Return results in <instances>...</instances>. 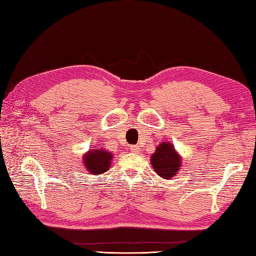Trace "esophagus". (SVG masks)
<instances>
[{
	"mask_svg": "<svg viewBox=\"0 0 256 256\" xmlns=\"http://www.w3.org/2000/svg\"><path fill=\"white\" fill-rule=\"evenodd\" d=\"M130 150H132L133 152H138L140 147L138 145H133V146H130Z\"/></svg>",
	"mask_w": 256,
	"mask_h": 256,
	"instance_id": "1",
	"label": "esophagus"
}]
</instances>
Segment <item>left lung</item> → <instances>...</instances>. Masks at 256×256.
I'll use <instances>...</instances> for the list:
<instances>
[{
	"mask_svg": "<svg viewBox=\"0 0 256 256\" xmlns=\"http://www.w3.org/2000/svg\"><path fill=\"white\" fill-rule=\"evenodd\" d=\"M154 170L162 179H171L176 174L181 166V156L169 142H162L150 157Z\"/></svg>",
	"mask_w": 256,
	"mask_h": 256,
	"instance_id": "8db88e82",
	"label": "left lung"
}]
</instances>
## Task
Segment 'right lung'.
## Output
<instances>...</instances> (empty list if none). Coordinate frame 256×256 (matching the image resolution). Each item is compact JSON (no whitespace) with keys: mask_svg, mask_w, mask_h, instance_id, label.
Returning a JSON list of instances; mask_svg holds the SVG:
<instances>
[{"mask_svg":"<svg viewBox=\"0 0 256 256\" xmlns=\"http://www.w3.org/2000/svg\"><path fill=\"white\" fill-rule=\"evenodd\" d=\"M84 158V167L89 174H101L108 171L111 166V160L114 158L112 154L106 150L97 148L86 152Z\"/></svg>","mask_w":256,"mask_h":256,"instance_id":"right-lung-1","label":"right lung"}]
</instances>
